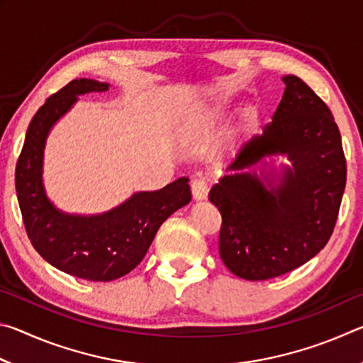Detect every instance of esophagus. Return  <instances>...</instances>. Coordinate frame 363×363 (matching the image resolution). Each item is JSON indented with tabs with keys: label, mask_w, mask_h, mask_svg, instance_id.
<instances>
[{
	"label": "esophagus",
	"mask_w": 363,
	"mask_h": 363,
	"mask_svg": "<svg viewBox=\"0 0 363 363\" xmlns=\"http://www.w3.org/2000/svg\"><path fill=\"white\" fill-rule=\"evenodd\" d=\"M190 190H192V196L195 200H205L208 196V192H210L206 177L200 176L196 177V179H194L192 184H190Z\"/></svg>",
	"instance_id": "obj_1"
}]
</instances>
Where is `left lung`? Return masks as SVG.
Returning a JSON list of instances; mask_svg holds the SVG:
<instances>
[{
	"label": "left lung",
	"mask_w": 363,
	"mask_h": 363,
	"mask_svg": "<svg viewBox=\"0 0 363 363\" xmlns=\"http://www.w3.org/2000/svg\"><path fill=\"white\" fill-rule=\"evenodd\" d=\"M284 82L272 121L243 147L230 169L250 168L274 153H286L293 168L285 169L277 189L242 171L224 176L208 195L223 218L220 259L245 280L279 277L312 259L333 233L346 187L333 113L301 78L286 75Z\"/></svg>",
	"instance_id": "1"
}]
</instances>
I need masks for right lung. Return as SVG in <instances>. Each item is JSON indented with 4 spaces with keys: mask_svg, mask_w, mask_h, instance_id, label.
Masks as SVG:
<instances>
[{
    "mask_svg": "<svg viewBox=\"0 0 363 363\" xmlns=\"http://www.w3.org/2000/svg\"><path fill=\"white\" fill-rule=\"evenodd\" d=\"M107 89V83L79 78L49 96L30 121L16 164L17 200L33 248L51 266L91 281H110L131 272L144 259L164 219L192 199L187 179L181 177L155 192L134 194L101 216H70L51 205L41 184L48 133L77 96Z\"/></svg>",
    "mask_w": 363,
    "mask_h": 363,
    "instance_id": "right-lung-1",
    "label": "right lung"
}]
</instances>
